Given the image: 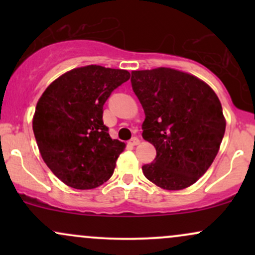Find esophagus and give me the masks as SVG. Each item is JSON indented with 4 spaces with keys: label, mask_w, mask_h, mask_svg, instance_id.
I'll return each mask as SVG.
<instances>
[{
    "label": "esophagus",
    "mask_w": 255,
    "mask_h": 255,
    "mask_svg": "<svg viewBox=\"0 0 255 255\" xmlns=\"http://www.w3.org/2000/svg\"><path fill=\"white\" fill-rule=\"evenodd\" d=\"M140 142V140H139V137H136V136H134V137H131V139L129 140V142H128V144L129 145H131V146H135V145H137Z\"/></svg>",
    "instance_id": "34e87169"
}]
</instances>
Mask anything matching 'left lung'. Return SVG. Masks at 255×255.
Wrapping results in <instances>:
<instances>
[{
  "instance_id": "obj_1",
  "label": "left lung",
  "mask_w": 255,
  "mask_h": 255,
  "mask_svg": "<svg viewBox=\"0 0 255 255\" xmlns=\"http://www.w3.org/2000/svg\"><path fill=\"white\" fill-rule=\"evenodd\" d=\"M142 105V137L157 156L142 165L145 177L168 191L195 183L217 156L225 131L221 102L200 79L170 68L131 72Z\"/></svg>"
}]
</instances>
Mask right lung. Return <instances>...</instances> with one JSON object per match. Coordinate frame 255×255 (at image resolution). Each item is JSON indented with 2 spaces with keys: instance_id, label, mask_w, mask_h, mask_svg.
I'll return each instance as SVG.
<instances>
[{
  "instance_id": "add662e5",
  "label": "right lung",
  "mask_w": 255,
  "mask_h": 255,
  "mask_svg": "<svg viewBox=\"0 0 255 255\" xmlns=\"http://www.w3.org/2000/svg\"><path fill=\"white\" fill-rule=\"evenodd\" d=\"M129 78L124 69L91 64L61 75L38 101L33 116L38 148L67 186L92 189L113 175L126 145L110 137L103 105Z\"/></svg>"
}]
</instances>
